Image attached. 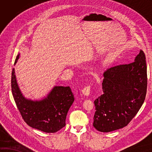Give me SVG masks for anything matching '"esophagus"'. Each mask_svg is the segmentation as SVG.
Instances as JSON below:
<instances>
[{"instance_id": "1", "label": "esophagus", "mask_w": 152, "mask_h": 152, "mask_svg": "<svg viewBox=\"0 0 152 152\" xmlns=\"http://www.w3.org/2000/svg\"><path fill=\"white\" fill-rule=\"evenodd\" d=\"M90 90H91V86H87L82 89V93L84 95L88 96L90 93Z\"/></svg>"}]
</instances>
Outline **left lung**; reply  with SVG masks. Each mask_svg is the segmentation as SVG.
<instances>
[{"label":"left lung","instance_id":"8db88e82","mask_svg":"<svg viewBox=\"0 0 152 152\" xmlns=\"http://www.w3.org/2000/svg\"><path fill=\"white\" fill-rule=\"evenodd\" d=\"M103 76V94L94 101L93 125L108 133L127 126L144 102L148 80L144 51H140L134 62L110 68Z\"/></svg>","mask_w":152,"mask_h":152}]
</instances>
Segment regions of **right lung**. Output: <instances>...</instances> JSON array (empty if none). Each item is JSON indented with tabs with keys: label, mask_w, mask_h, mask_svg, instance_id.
I'll use <instances>...</instances> for the list:
<instances>
[{
	"label": "right lung",
	"mask_w": 152,
	"mask_h": 152,
	"mask_svg": "<svg viewBox=\"0 0 152 152\" xmlns=\"http://www.w3.org/2000/svg\"><path fill=\"white\" fill-rule=\"evenodd\" d=\"M18 54L15 61L17 63ZM11 86L18 109L25 123L30 127L45 133H53L65 126L68 111L74 101L69 86H55L46 98L31 101L23 96L12 69Z\"/></svg>",
	"instance_id": "right-lung-1"
}]
</instances>
